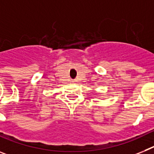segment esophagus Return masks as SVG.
Returning a JSON list of instances; mask_svg holds the SVG:
<instances>
[{
	"mask_svg": "<svg viewBox=\"0 0 154 154\" xmlns=\"http://www.w3.org/2000/svg\"><path fill=\"white\" fill-rule=\"evenodd\" d=\"M76 80H72V82H73V83H75V82H76Z\"/></svg>",
	"mask_w": 154,
	"mask_h": 154,
	"instance_id": "34e87169",
	"label": "esophagus"
}]
</instances>
